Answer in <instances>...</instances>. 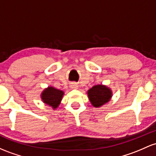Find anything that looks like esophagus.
Masks as SVG:
<instances>
[{
  "instance_id": "1",
  "label": "esophagus",
  "mask_w": 156,
  "mask_h": 156,
  "mask_svg": "<svg viewBox=\"0 0 156 156\" xmlns=\"http://www.w3.org/2000/svg\"><path fill=\"white\" fill-rule=\"evenodd\" d=\"M69 87L71 89H77L78 88V84L76 83H75V82H73V83H70Z\"/></svg>"
}]
</instances>
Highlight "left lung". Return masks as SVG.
Returning <instances> with one entry per match:
<instances>
[{
  "label": "left lung",
  "instance_id": "left-lung-1",
  "mask_svg": "<svg viewBox=\"0 0 156 156\" xmlns=\"http://www.w3.org/2000/svg\"><path fill=\"white\" fill-rule=\"evenodd\" d=\"M90 101L95 107H100L109 101L112 98V90L105 85L99 84L92 87L87 91Z\"/></svg>",
  "mask_w": 156,
  "mask_h": 156
}]
</instances>
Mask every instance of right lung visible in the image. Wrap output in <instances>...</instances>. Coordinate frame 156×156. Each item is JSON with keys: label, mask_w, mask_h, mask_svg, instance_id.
<instances>
[{"label": "right lung", "mask_w": 156, "mask_h": 156, "mask_svg": "<svg viewBox=\"0 0 156 156\" xmlns=\"http://www.w3.org/2000/svg\"><path fill=\"white\" fill-rule=\"evenodd\" d=\"M64 94L62 90H59L52 87H48L42 92L41 98L44 104L52 107L53 109H55L59 106Z\"/></svg>", "instance_id": "add662e5"}]
</instances>
